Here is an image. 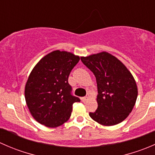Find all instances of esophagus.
Here are the masks:
<instances>
[{
  "mask_svg": "<svg viewBox=\"0 0 155 155\" xmlns=\"http://www.w3.org/2000/svg\"><path fill=\"white\" fill-rule=\"evenodd\" d=\"M88 98H89V95H86V96L82 98V101H83V102H85V101H87V99H88Z\"/></svg>",
  "mask_w": 155,
  "mask_h": 155,
  "instance_id": "34e87169",
  "label": "esophagus"
}]
</instances>
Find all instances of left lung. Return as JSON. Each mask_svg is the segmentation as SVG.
Segmentation results:
<instances>
[{
  "label": "left lung",
  "mask_w": 155,
  "mask_h": 155,
  "mask_svg": "<svg viewBox=\"0 0 155 155\" xmlns=\"http://www.w3.org/2000/svg\"><path fill=\"white\" fill-rule=\"evenodd\" d=\"M94 74L97 85V109L91 118L104 126H113L127 118L135 106L138 88L132 73L116 57L101 51L81 57Z\"/></svg>",
  "instance_id": "8db88e82"
}]
</instances>
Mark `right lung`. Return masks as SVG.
<instances>
[{"label": "right lung", "mask_w": 155, "mask_h": 155, "mask_svg": "<svg viewBox=\"0 0 155 155\" xmlns=\"http://www.w3.org/2000/svg\"><path fill=\"white\" fill-rule=\"evenodd\" d=\"M79 55L55 50L42 58L31 70L25 87L26 104L33 118L48 127L68 121L73 104L80 100L70 94L68 77Z\"/></svg>", "instance_id": "right-lung-1"}]
</instances>
